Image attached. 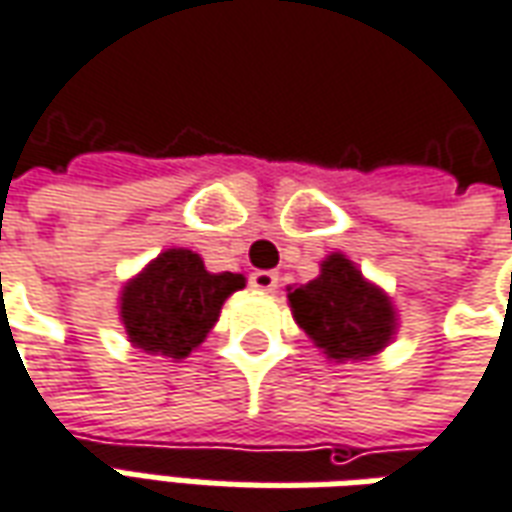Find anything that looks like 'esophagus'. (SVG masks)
Masks as SVG:
<instances>
[{
  "instance_id": "esophagus-1",
  "label": "esophagus",
  "mask_w": 512,
  "mask_h": 512,
  "mask_svg": "<svg viewBox=\"0 0 512 512\" xmlns=\"http://www.w3.org/2000/svg\"><path fill=\"white\" fill-rule=\"evenodd\" d=\"M249 285L260 293H271L277 288V274H274V271H252Z\"/></svg>"
}]
</instances>
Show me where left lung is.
Wrapping results in <instances>:
<instances>
[{
	"mask_svg": "<svg viewBox=\"0 0 512 512\" xmlns=\"http://www.w3.org/2000/svg\"><path fill=\"white\" fill-rule=\"evenodd\" d=\"M293 321L332 363H360L393 341L399 318L391 296L343 255L321 260L316 280L288 285Z\"/></svg>",
	"mask_w": 512,
	"mask_h": 512,
	"instance_id": "obj_1",
	"label": "left lung"
}]
</instances>
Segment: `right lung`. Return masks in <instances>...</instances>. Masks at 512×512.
Segmentation results:
<instances>
[{"label":"right lung","instance_id":"right-lung-1","mask_svg":"<svg viewBox=\"0 0 512 512\" xmlns=\"http://www.w3.org/2000/svg\"><path fill=\"white\" fill-rule=\"evenodd\" d=\"M244 285V274H213L196 252L174 246L124 282L119 318L135 349L185 360L216 327L224 302Z\"/></svg>","mask_w":512,"mask_h":512}]
</instances>
